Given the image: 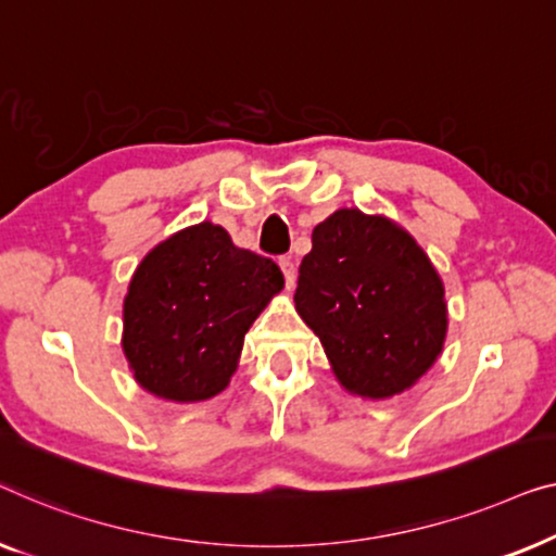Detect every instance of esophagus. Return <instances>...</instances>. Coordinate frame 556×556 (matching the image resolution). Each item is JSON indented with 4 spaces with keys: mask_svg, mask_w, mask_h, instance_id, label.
Listing matches in <instances>:
<instances>
[{
    "mask_svg": "<svg viewBox=\"0 0 556 556\" xmlns=\"http://www.w3.org/2000/svg\"><path fill=\"white\" fill-rule=\"evenodd\" d=\"M279 267L285 271V279H287V289L294 287V279H296V271H294V262L289 260V256H281L279 260Z\"/></svg>",
    "mask_w": 556,
    "mask_h": 556,
    "instance_id": "esophagus-1",
    "label": "esophagus"
}]
</instances>
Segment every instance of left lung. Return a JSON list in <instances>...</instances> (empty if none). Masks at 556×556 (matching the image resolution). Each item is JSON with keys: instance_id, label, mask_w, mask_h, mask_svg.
<instances>
[{"instance_id": "obj_1", "label": "left lung", "mask_w": 556, "mask_h": 556, "mask_svg": "<svg viewBox=\"0 0 556 556\" xmlns=\"http://www.w3.org/2000/svg\"><path fill=\"white\" fill-rule=\"evenodd\" d=\"M294 304L342 386L375 401L408 390L435 363L448 325L441 277L416 239L357 208L315 226Z\"/></svg>"}]
</instances>
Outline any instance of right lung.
<instances>
[{
    "mask_svg": "<svg viewBox=\"0 0 556 556\" xmlns=\"http://www.w3.org/2000/svg\"><path fill=\"white\" fill-rule=\"evenodd\" d=\"M285 275L267 256L233 247L203 222L140 262L123 307V350L148 393L176 403L222 393L244 334Z\"/></svg>",
    "mask_w": 556,
    "mask_h": 556,
    "instance_id": "1",
    "label": "right lung"
}]
</instances>
